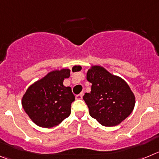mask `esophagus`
<instances>
[{"instance_id": "34e87169", "label": "esophagus", "mask_w": 159, "mask_h": 159, "mask_svg": "<svg viewBox=\"0 0 159 159\" xmlns=\"http://www.w3.org/2000/svg\"><path fill=\"white\" fill-rule=\"evenodd\" d=\"M82 97H83V93H80V94H78V95H77L76 96V100H81V99H82Z\"/></svg>"}]
</instances>
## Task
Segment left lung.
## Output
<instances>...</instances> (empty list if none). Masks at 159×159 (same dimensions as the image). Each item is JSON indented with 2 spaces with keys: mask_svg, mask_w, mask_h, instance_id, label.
Masks as SVG:
<instances>
[{
  "mask_svg": "<svg viewBox=\"0 0 159 159\" xmlns=\"http://www.w3.org/2000/svg\"><path fill=\"white\" fill-rule=\"evenodd\" d=\"M86 78L91 92L83 96L91 117L103 126H116L133 112L134 93L126 81L99 65L91 66Z\"/></svg>",
  "mask_w": 159,
  "mask_h": 159,
  "instance_id": "left-lung-1",
  "label": "left lung"
}]
</instances>
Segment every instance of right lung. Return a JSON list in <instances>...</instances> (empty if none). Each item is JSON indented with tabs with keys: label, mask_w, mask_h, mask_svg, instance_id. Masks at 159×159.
Instances as JSON below:
<instances>
[{
	"label": "right lung",
	"mask_w": 159,
	"mask_h": 159,
	"mask_svg": "<svg viewBox=\"0 0 159 159\" xmlns=\"http://www.w3.org/2000/svg\"><path fill=\"white\" fill-rule=\"evenodd\" d=\"M81 66L72 68L81 70ZM70 75V69L55 70L33 83L22 98V106L34 123L42 128L58 125L71 112V103L75 96L70 87L63 85Z\"/></svg>",
	"instance_id": "obj_1"
}]
</instances>
